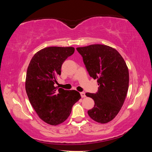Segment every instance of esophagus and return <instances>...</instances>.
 I'll return each instance as SVG.
<instances>
[{
	"mask_svg": "<svg viewBox=\"0 0 152 152\" xmlns=\"http://www.w3.org/2000/svg\"><path fill=\"white\" fill-rule=\"evenodd\" d=\"M80 95H81L82 98H84V97H86L85 92H80Z\"/></svg>",
	"mask_w": 152,
	"mask_h": 152,
	"instance_id": "obj_1",
	"label": "esophagus"
}]
</instances>
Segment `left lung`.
<instances>
[{
	"instance_id": "left-lung-1",
	"label": "left lung",
	"mask_w": 152,
	"mask_h": 152,
	"mask_svg": "<svg viewBox=\"0 0 152 152\" xmlns=\"http://www.w3.org/2000/svg\"><path fill=\"white\" fill-rule=\"evenodd\" d=\"M88 72L97 79L99 91L96 94L86 92L94 101L88 110L89 117L99 123H107L117 116L124 103L129 88V70L124 59L110 46L92 44L77 48Z\"/></svg>"
}]
</instances>
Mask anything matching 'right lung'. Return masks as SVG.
Returning <instances> with one entry per match:
<instances>
[{
	"mask_svg": "<svg viewBox=\"0 0 152 152\" xmlns=\"http://www.w3.org/2000/svg\"><path fill=\"white\" fill-rule=\"evenodd\" d=\"M73 47H48L37 51L28 66L25 90L38 116L51 125H58L70 116L73 105L81 99L74 90L54 86L61 65L74 52Z\"/></svg>",
	"mask_w": 152,
	"mask_h": 152,
	"instance_id": "add662e5",
	"label": "right lung"
}]
</instances>
